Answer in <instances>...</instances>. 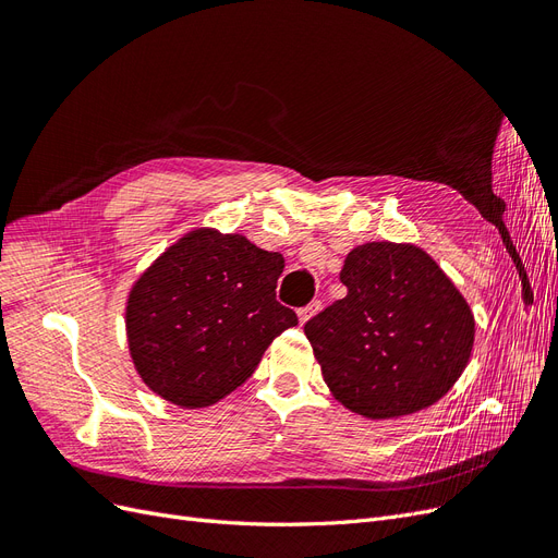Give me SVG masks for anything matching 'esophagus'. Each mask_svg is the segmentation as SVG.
I'll use <instances>...</instances> for the list:
<instances>
[{
    "label": "esophagus",
    "mask_w": 558,
    "mask_h": 558,
    "mask_svg": "<svg viewBox=\"0 0 558 558\" xmlns=\"http://www.w3.org/2000/svg\"><path fill=\"white\" fill-rule=\"evenodd\" d=\"M320 310V300H312L307 307H302V310H298V318H300V324H307V320L316 314Z\"/></svg>",
    "instance_id": "34e87169"
}]
</instances>
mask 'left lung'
Instances as JSON below:
<instances>
[{
  "instance_id": "1",
  "label": "left lung",
  "mask_w": 558,
  "mask_h": 558,
  "mask_svg": "<svg viewBox=\"0 0 558 558\" xmlns=\"http://www.w3.org/2000/svg\"><path fill=\"white\" fill-rule=\"evenodd\" d=\"M347 295L305 324L332 396L367 418L426 410L461 377L475 342L465 298L426 251L369 242L340 272Z\"/></svg>"
}]
</instances>
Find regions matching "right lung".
Wrapping results in <instances>:
<instances>
[{"label": "right lung", "instance_id": "obj_1", "mask_svg": "<svg viewBox=\"0 0 558 558\" xmlns=\"http://www.w3.org/2000/svg\"><path fill=\"white\" fill-rule=\"evenodd\" d=\"M281 253L199 228L132 286L128 342L144 384L179 408H207L242 386L265 349L298 326L277 302Z\"/></svg>", "mask_w": 558, "mask_h": 558}]
</instances>
